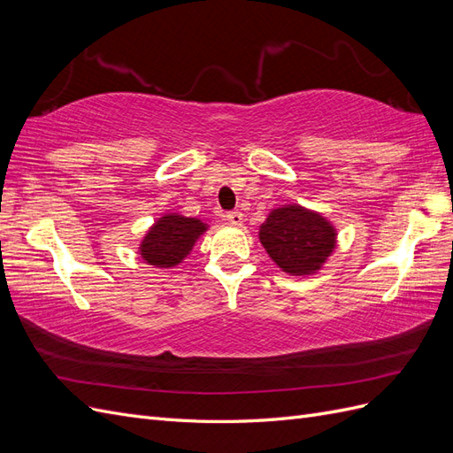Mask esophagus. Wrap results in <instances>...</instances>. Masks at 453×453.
I'll return each instance as SVG.
<instances>
[{"label": "esophagus", "instance_id": "34e87169", "mask_svg": "<svg viewBox=\"0 0 453 453\" xmlns=\"http://www.w3.org/2000/svg\"><path fill=\"white\" fill-rule=\"evenodd\" d=\"M225 217H226V221L230 225H234V226H240L243 223V213L238 211V210L236 211H228Z\"/></svg>", "mask_w": 453, "mask_h": 453}]
</instances>
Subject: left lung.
Instances as JSON below:
<instances>
[{
    "label": "left lung",
    "mask_w": 453,
    "mask_h": 453,
    "mask_svg": "<svg viewBox=\"0 0 453 453\" xmlns=\"http://www.w3.org/2000/svg\"><path fill=\"white\" fill-rule=\"evenodd\" d=\"M258 240L283 272L311 276L333 255L336 228L321 213L289 203L268 213L258 228Z\"/></svg>",
    "instance_id": "left-lung-1"
}]
</instances>
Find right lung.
<instances>
[{"label":"right lung","instance_id":"1","mask_svg":"<svg viewBox=\"0 0 453 453\" xmlns=\"http://www.w3.org/2000/svg\"><path fill=\"white\" fill-rule=\"evenodd\" d=\"M208 230V225L196 217L166 213L149 228L140 243V255L155 268H173L193 251L196 240Z\"/></svg>","mask_w":453,"mask_h":453}]
</instances>
